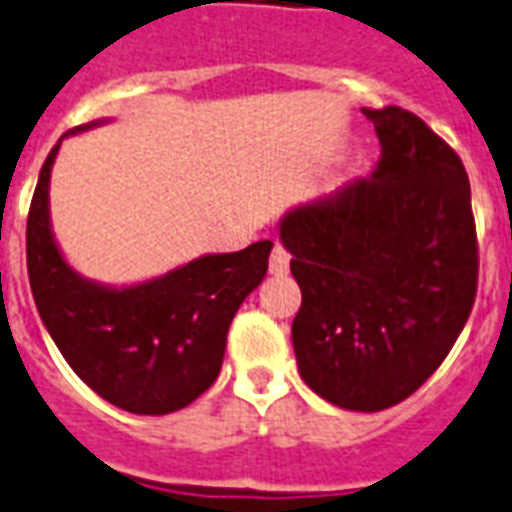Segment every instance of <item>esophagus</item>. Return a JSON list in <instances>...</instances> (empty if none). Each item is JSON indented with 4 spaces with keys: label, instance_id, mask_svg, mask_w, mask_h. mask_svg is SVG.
<instances>
[{
    "label": "esophagus",
    "instance_id": "obj_1",
    "mask_svg": "<svg viewBox=\"0 0 512 512\" xmlns=\"http://www.w3.org/2000/svg\"><path fill=\"white\" fill-rule=\"evenodd\" d=\"M268 268H271V274L274 276H285L287 271H290V252H287L285 246H274L271 260H268Z\"/></svg>",
    "mask_w": 512,
    "mask_h": 512
}]
</instances>
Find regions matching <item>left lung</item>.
Segmentation results:
<instances>
[{
  "instance_id": "8db88e82",
  "label": "left lung",
  "mask_w": 512,
  "mask_h": 512,
  "mask_svg": "<svg viewBox=\"0 0 512 512\" xmlns=\"http://www.w3.org/2000/svg\"><path fill=\"white\" fill-rule=\"evenodd\" d=\"M363 113L382 157L372 179L285 211L282 246L301 287V380L352 412H380L445 361L475 304L478 241L467 170L396 105Z\"/></svg>"
}]
</instances>
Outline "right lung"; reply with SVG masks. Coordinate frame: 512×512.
<instances>
[{
  "label": "right lung",
  "instance_id": "right-lung-1",
  "mask_svg": "<svg viewBox=\"0 0 512 512\" xmlns=\"http://www.w3.org/2000/svg\"><path fill=\"white\" fill-rule=\"evenodd\" d=\"M89 121L67 135L94 130ZM43 162L26 222V268L34 304L51 339L97 396L135 415L187 407L217 380L227 328L268 271L274 241L241 252L200 255L138 285H102L64 260L51 227V170Z\"/></svg>",
  "mask_w": 512,
  "mask_h": 512
}]
</instances>
